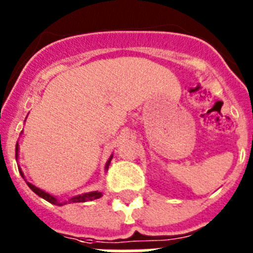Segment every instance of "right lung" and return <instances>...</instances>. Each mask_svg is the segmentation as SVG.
Listing matches in <instances>:
<instances>
[{
	"instance_id": "add662e5",
	"label": "right lung",
	"mask_w": 253,
	"mask_h": 253,
	"mask_svg": "<svg viewBox=\"0 0 253 253\" xmlns=\"http://www.w3.org/2000/svg\"><path fill=\"white\" fill-rule=\"evenodd\" d=\"M17 152H19V144H16V158H17ZM111 158H113V154L110 156V158H109V161L106 162V166H105V169H109V165H110L111 162ZM20 171V175L22 176V178L24 177V173H22L21 169H19ZM26 181V180H25ZM28 184V186L30 187L33 191H34L37 195H39L40 198H43L44 200H46V202L51 203V204L54 205H58V207H62V205L64 204H71V203H86V202H91V200H95V199H99L102 196V193L101 191H91V193H84L82 194V195H77V196H73V198H71L68 200V202H59V200H57V198H54L53 195H50V194L45 193V191H43L42 189H39V187L34 186L33 184H30V182H26Z\"/></svg>"
}]
</instances>
